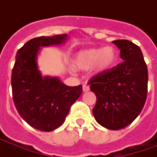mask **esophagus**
Listing matches in <instances>:
<instances>
[{"label": "esophagus", "mask_w": 157, "mask_h": 157, "mask_svg": "<svg viewBox=\"0 0 157 157\" xmlns=\"http://www.w3.org/2000/svg\"><path fill=\"white\" fill-rule=\"evenodd\" d=\"M89 90H90V87H89L88 86H86V85H84V86H83V92L86 93Z\"/></svg>", "instance_id": "34e87169"}]
</instances>
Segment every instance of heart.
<instances>
[{
  "mask_svg": "<svg viewBox=\"0 0 157 157\" xmlns=\"http://www.w3.org/2000/svg\"><path fill=\"white\" fill-rule=\"evenodd\" d=\"M117 61V52L111 46L83 50L76 54L72 64L77 69H93L96 73H102L112 69Z\"/></svg>",
  "mask_w": 157,
  "mask_h": 157,
  "instance_id": "1",
  "label": "heart"
}]
</instances>
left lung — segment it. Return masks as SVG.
<instances>
[{"label":"left lung","mask_w":157,"mask_h":157,"mask_svg":"<svg viewBox=\"0 0 157 157\" xmlns=\"http://www.w3.org/2000/svg\"><path fill=\"white\" fill-rule=\"evenodd\" d=\"M113 43L123 62L94 76L88 84L97 97L93 109L95 120L104 128L119 130L142 112L147 99L148 68L139 46L128 40Z\"/></svg>","instance_id":"1"}]
</instances>
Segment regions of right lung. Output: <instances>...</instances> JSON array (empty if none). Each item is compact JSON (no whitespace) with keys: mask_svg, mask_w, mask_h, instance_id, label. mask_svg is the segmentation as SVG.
I'll return each instance as SVG.
<instances>
[{"mask_svg":"<svg viewBox=\"0 0 157 157\" xmlns=\"http://www.w3.org/2000/svg\"><path fill=\"white\" fill-rule=\"evenodd\" d=\"M66 34L29 40L15 56L11 86L13 100L21 117L34 128L50 132L64 121L71 105L82 94V86H68L57 77L43 76L37 65L41 47L60 45Z\"/></svg>","mask_w":157,"mask_h":157,"instance_id":"right-lung-1","label":"right lung"}]
</instances>
